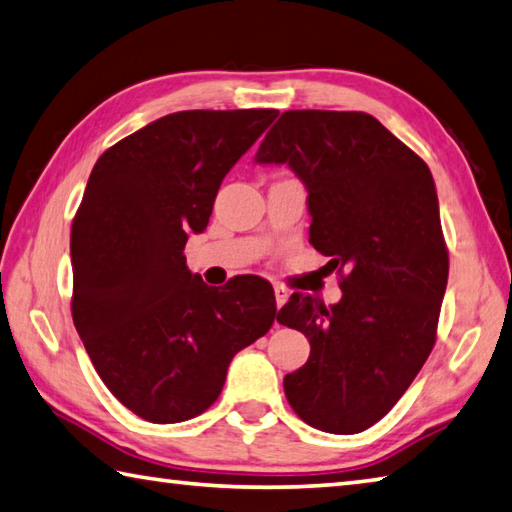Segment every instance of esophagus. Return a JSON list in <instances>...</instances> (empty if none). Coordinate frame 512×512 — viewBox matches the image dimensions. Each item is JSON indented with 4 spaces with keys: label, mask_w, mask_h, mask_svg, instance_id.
Masks as SVG:
<instances>
[{
    "label": "esophagus",
    "mask_w": 512,
    "mask_h": 512,
    "mask_svg": "<svg viewBox=\"0 0 512 512\" xmlns=\"http://www.w3.org/2000/svg\"><path fill=\"white\" fill-rule=\"evenodd\" d=\"M274 296H276V307H283L285 305V301L289 298V292H287V287H283V285H274Z\"/></svg>",
    "instance_id": "esophagus-1"
}]
</instances>
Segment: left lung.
<instances>
[{"mask_svg": "<svg viewBox=\"0 0 512 512\" xmlns=\"http://www.w3.org/2000/svg\"><path fill=\"white\" fill-rule=\"evenodd\" d=\"M256 162L301 178L310 243L345 272L339 303L292 294L276 316L312 347L283 379L285 397L312 428L354 435L392 410L437 339L448 249L435 180L361 111H285Z\"/></svg>", "mask_w": 512, "mask_h": 512, "instance_id": "left-lung-1", "label": "left lung"}]
</instances>
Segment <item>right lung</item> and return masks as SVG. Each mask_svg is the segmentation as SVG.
I'll use <instances>...</instances> for the list:
<instances>
[{
	"label": "right lung",
	"mask_w": 512,
	"mask_h": 512,
	"mask_svg": "<svg viewBox=\"0 0 512 512\" xmlns=\"http://www.w3.org/2000/svg\"><path fill=\"white\" fill-rule=\"evenodd\" d=\"M276 115L169 113L106 149L86 182L71 227L73 323L106 388L144 421L205 412L234 354L274 323L267 281L209 287L189 272L185 245Z\"/></svg>",
	"instance_id": "1"
}]
</instances>
